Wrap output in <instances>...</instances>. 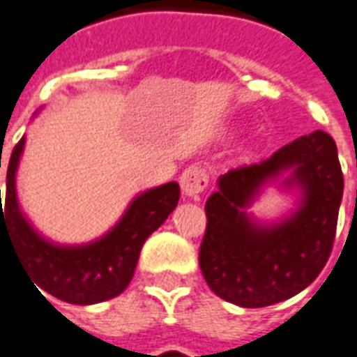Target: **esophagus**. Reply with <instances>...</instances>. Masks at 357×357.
I'll use <instances>...</instances> for the list:
<instances>
[{"instance_id": "esophagus-1", "label": "esophagus", "mask_w": 357, "mask_h": 357, "mask_svg": "<svg viewBox=\"0 0 357 357\" xmlns=\"http://www.w3.org/2000/svg\"><path fill=\"white\" fill-rule=\"evenodd\" d=\"M179 181H181V189H183L185 197L198 198V195L208 187L209 176L206 172V168L200 167V165H190L189 168H185Z\"/></svg>"}]
</instances>
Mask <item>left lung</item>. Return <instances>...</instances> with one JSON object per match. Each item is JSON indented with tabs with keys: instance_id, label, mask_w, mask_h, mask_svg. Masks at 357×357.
Segmentation results:
<instances>
[{
	"instance_id": "1",
	"label": "left lung",
	"mask_w": 357,
	"mask_h": 357,
	"mask_svg": "<svg viewBox=\"0 0 357 357\" xmlns=\"http://www.w3.org/2000/svg\"><path fill=\"white\" fill-rule=\"evenodd\" d=\"M292 167L304 189L302 208L287 222L258 227L243 209L257 189ZM335 140L324 130L299 136L255 165L232 168L206 202V232L198 262L208 287L239 307H268L311 284L333 249L342 200Z\"/></svg>"
}]
</instances>
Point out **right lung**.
Returning <instances> with one entry per match:
<instances>
[{
	"mask_svg": "<svg viewBox=\"0 0 357 357\" xmlns=\"http://www.w3.org/2000/svg\"><path fill=\"white\" fill-rule=\"evenodd\" d=\"M22 149L24 138L13 149L7 167L5 204L0 198V238L7 236L13 241L39 292L45 290L75 305H91L119 296L132 279L144 241L178 206L179 185L172 181L146 190L130 204L118 227L99 241L58 247L40 238L18 209L15 174Z\"/></svg>",
	"mask_w": 357,
	"mask_h": 357,
	"instance_id": "1",
	"label": "right lung"
}]
</instances>
